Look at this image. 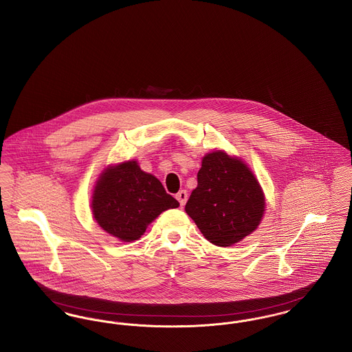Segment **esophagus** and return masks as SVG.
<instances>
[{
	"label": "esophagus",
	"mask_w": 352,
	"mask_h": 352,
	"mask_svg": "<svg viewBox=\"0 0 352 352\" xmlns=\"http://www.w3.org/2000/svg\"><path fill=\"white\" fill-rule=\"evenodd\" d=\"M175 198L178 199V202H179V205L181 207L185 206V204H186L187 201V191L186 190H181L177 195H175Z\"/></svg>",
	"instance_id": "1"
}]
</instances>
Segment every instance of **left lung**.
Here are the masks:
<instances>
[{
    "label": "left lung",
    "instance_id": "left-lung-1",
    "mask_svg": "<svg viewBox=\"0 0 352 352\" xmlns=\"http://www.w3.org/2000/svg\"><path fill=\"white\" fill-rule=\"evenodd\" d=\"M198 186L187 201V215L207 241L232 246L255 231L265 214V194L241 158L214 150L202 158Z\"/></svg>",
    "mask_w": 352,
    "mask_h": 352
}]
</instances>
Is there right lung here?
<instances>
[{"label":"right lung","instance_id":"obj_1","mask_svg":"<svg viewBox=\"0 0 352 352\" xmlns=\"http://www.w3.org/2000/svg\"><path fill=\"white\" fill-rule=\"evenodd\" d=\"M179 202L166 192L153 174L137 161L109 165L100 174L91 195V212L100 228L122 242H134L165 210Z\"/></svg>","mask_w":352,"mask_h":352}]
</instances>
